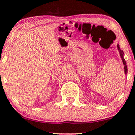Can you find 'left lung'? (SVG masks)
<instances>
[{
  "label": "left lung",
  "instance_id": "1",
  "mask_svg": "<svg viewBox=\"0 0 135 135\" xmlns=\"http://www.w3.org/2000/svg\"><path fill=\"white\" fill-rule=\"evenodd\" d=\"M117 49H118L119 51V54H120V57H121L122 58V62H123V64H124V72H125V74H127V73H128V67H127V65H126V61H125L124 58V52L122 51V50L121 49H120V47H119V45L117 44Z\"/></svg>",
  "mask_w": 135,
  "mask_h": 135
}]
</instances>
